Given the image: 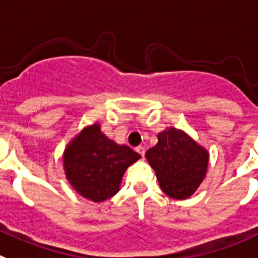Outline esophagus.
Listing matches in <instances>:
<instances>
[{
    "label": "esophagus",
    "instance_id": "obj_1",
    "mask_svg": "<svg viewBox=\"0 0 258 258\" xmlns=\"http://www.w3.org/2000/svg\"><path fill=\"white\" fill-rule=\"evenodd\" d=\"M136 152H138V153L140 154V156H142V157L145 156V148L143 147V145H140V147L136 148Z\"/></svg>",
    "mask_w": 258,
    "mask_h": 258
}]
</instances>
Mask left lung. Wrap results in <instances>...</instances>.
Wrapping results in <instances>:
<instances>
[{
    "label": "left lung",
    "instance_id": "obj_1",
    "mask_svg": "<svg viewBox=\"0 0 258 258\" xmlns=\"http://www.w3.org/2000/svg\"><path fill=\"white\" fill-rule=\"evenodd\" d=\"M158 143L145 153L167 196L184 200L194 195L207 174L208 152L183 131L170 127L158 134Z\"/></svg>",
    "mask_w": 258,
    "mask_h": 258
}]
</instances>
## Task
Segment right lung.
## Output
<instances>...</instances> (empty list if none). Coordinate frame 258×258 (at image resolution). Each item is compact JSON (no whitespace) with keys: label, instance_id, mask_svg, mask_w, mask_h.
Segmentation results:
<instances>
[{"label":"right lung","instance_id":"right-lung-1","mask_svg":"<svg viewBox=\"0 0 258 258\" xmlns=\"http://www.w3.org/2000/svg\"><path fill=\"white\" fill-rule=\"evenodd\" d=\"M140 158L127 145L107 139L98 124L87 127L74 139L63 154L69 182L82 196L95 203L113 197L130 165Z\"/></svg>","mask_w":258,"mask_h":258}]
</instances>
